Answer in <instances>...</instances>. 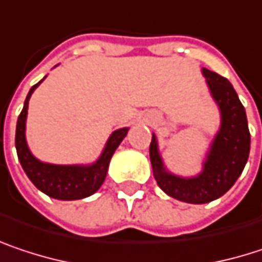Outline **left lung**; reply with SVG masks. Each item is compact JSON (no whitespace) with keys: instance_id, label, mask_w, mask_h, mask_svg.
<instances>
[{"instance_id":"left-lung-1","label":"left lung","mask_w":262,"mask_h":262,"mask_svg":"<svg viewBox=\"0 0 262 262\" xmlns=\"http://www.w3.org/2000/svg\"><path fill=\"white\" fill-rule=\"evenodd\" d=\"M202 73L222 114V126L211 144L204 171L192 179L166 172L155 135L150 144V160L159 187L169 196L189 204H205L226 193L243 172L250 150L246 111L235 90L226 78L214 72L202 69Z\"/></svg>"}]
</instances>
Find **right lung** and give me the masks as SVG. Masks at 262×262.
I'll use <instances>...</instances> for the list:
<instances>
[{"mask_svg":"<svg viewBox=\"0 0 262 262\" xmlns=\"http://www.w3.org/2000/svg\"><path fill=\"white\" fill-rule=\"evenodd\" d=\"M43 81V79H41ZM40 81V82H41ZM38 82V83H40ZM36 83L31 86L24 109L19 114L17 124H16V151L19 162L28 176V179L33 181L38 190L46 193L51 198L62 200V201H73V200H82L94 192L99 190V187L103 184L106 179L107 166L111 162V157L120 142L124 139L129 129H118L115 130L107 139L106 147L103 150L99 160L90 166H64V165H51V163H43L37 160L34 156L30 153L27 141H25V121H27V109H28V100L33 94V91L38 86Z\"/></svg>","mask_w":262,"mask_h":262,"instance_id":"1","label":"right lung"}]
</instances>
